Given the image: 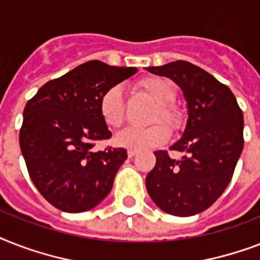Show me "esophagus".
Listing matches in <instances>:
<instances>
[{
    "label": "esophagus",
    "mask_w": 260,
    "mask_h": 260,
    "mask_svg": "<svg viewBox=\"0 0 260 260\" xmlns=\"http://www.w3.org/2000/svg\"><path fill=\"white\" fill-rule=\"evenodd\" d=\"M138 154V151L135 150H128V158H134L135 155Z\"/></svg>",
    "instance_id": "1"
}]
</instances>
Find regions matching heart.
Masks as SVG:
<instances>
[{
	"instance_id": "1",
	"label": "heart",
	"mask_w": 260,
	"mask_h": 260,
	"mask_svg": "<svg viewBox=\"0 0 260 260\" xmlns=\"http://www.w3.org/2000/svg\"><path fill=\"white\" fill-rule=\"evenodd\" d=\"M139 90L156 102L151 122L163 121L177 131L182 126L183 114L174 102L177 89L171 81L162 77H146L136 83ZM102 121L109 128H118L125 120V102L122 89L118 85L108 87L102 93L98 104ZM170 139V131L163 124H155L148 128H126L116 136V144L129 150H150L163 146Z\"/></svg>"
}]
</instances>
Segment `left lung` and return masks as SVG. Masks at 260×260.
I'll list each match as a JSON object with an SVG mask.
<instances>
[{
	"instance_id": "8db88e82",
	"label": "left lung",
	"mask_w": 260,
	"mask_h": 260,
	"mask_svg": "<svg viewBox=\"0 0 260 260\" xmlns=\"http://www.w3.org/2000/svg\"><path fill=\"white\" fill-rule=\"evenodd\" d=\"M147 70L173 79L189 109L185 132L170 147L185 155L175 160L167 151H155L147 191L163 212L194 216L213 205L230 185L244 146L243 112L230 87L193 63L175 60Z\"/></svg>"
}]
</instances>
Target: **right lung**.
Instances as JSON below:
<instances>
[{
    "label": "right lung",
    "instance_id": "add662e5",
    "mask_svg": "<svg viewBox=\"0 0 260 260\" xmlns=\"http://www.w3.org/2000/svg\"><path fill=\"white\" fill-rule=\"evenodd\" d=\"M136 71L90 60L44 83L26 102L20 148L39 193L59 210L86 212L110 193L126 150H94L112 136L98 104L108 87Z\"/></svg>",
    "mask_w": 260,
    "mask_h": 260
}]
</instances>
